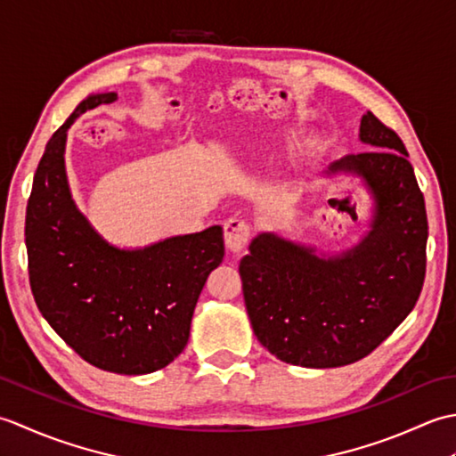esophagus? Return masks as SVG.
I'll return each mask as SVG.
<instances>
[{"label":"esophagus","mask_w":456,"mask_h":456,"mask_svg":"<svg viewBox=\"0 0 456 456\" xmlns=\"http://www.w3.org/2000/svg\"><path fill=\"white\" fill-rule=\"evenodd\" d=\"M250 225L240 217H231L225 221V245L231 253H240L248 243Z\"/></svg>","instance_id":"1"}]
</instances>
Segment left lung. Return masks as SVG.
I'll use <instances>...</instances> for the list:
<instances>
[{"mask_svg":"<svg viewBox=\"0 0 456 456\" xmlns=\"http://www.w3.org/2000/svg\"><path fill=\"white\" fill-rule=\"evenodd\" d=\"M366 152L331 162L370 198L364 233L341 250L260 231L240 258L247 314L256 338L282 362L335 368L361 361L418 302L425 278L428 213L402 139L366 111Z\"/></svg>","mask_w":456,"mask_h":456,"instance_id":"1","label":"left lung"}]
</instances>
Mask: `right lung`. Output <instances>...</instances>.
Returning a JSON list of instances; mask_svg holds the SVG:
<instances>
[{
	"instance_id": "add662e5",
	"label": "right lung",
	"mask_w": 456,
	"mask_h": 456,
	"mask_svg": "<svg viewBox=\"0 0 456 456\" xmlns=\"http://www.w3.org/2000/svg\"><path fill=\"white\" fill-rule=\"evenodd\" d=\"M115 100V92L90 94L46 142L27 203L25 245L37 307L58 337L102 370L139 376L183 351L198 297L225 245L223 227L211 225L118 247L76 206L64 159L68 129Z\"/></svg>"
}]
</instances>
